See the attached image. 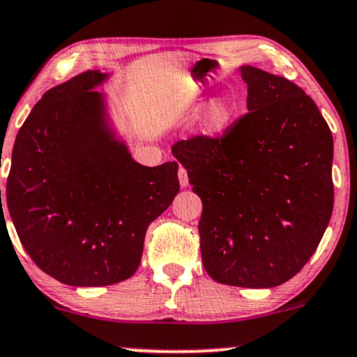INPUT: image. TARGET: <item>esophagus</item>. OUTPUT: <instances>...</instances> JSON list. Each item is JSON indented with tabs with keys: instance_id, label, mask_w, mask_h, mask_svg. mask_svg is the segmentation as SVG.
I'll use <instances>...</instances> for the list:
<instances>
[{
	"instance_id": "obj_1",
	"label": "esophagus",
	"mask_w": 357,
	"mask_h": 357,
	"mask_svg": "<svg viewBox=\"0 0 357 357\" xmlns=\"http://www.w3.org/2000/svg\"><path fill=\"white\" fill-rule=\"evenodd\" d=\"M178 178H179V184H181V188H186L188 184H189V178H188V171L184 169L183 166H179Z\"/></svg>"
}]
</instances>
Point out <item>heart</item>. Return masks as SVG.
<instances>
[{"label":"heart","mask_w":357,"mask_h":357,"mask_svg":"<svg viewBox=\"0 0 357 357\" xmlns=\"http://www.w3.org/2000/svg\"><path fill=\"white\" fill-rule=\"evenodd\" d=\"M234 114H236V107H234L232 102L225 100V98L211 103L201 121L202 133L209 135V137H215V135L222 133L232 121Z\"/></svg>","instance_id":"b5f03b06"}]
</instances>
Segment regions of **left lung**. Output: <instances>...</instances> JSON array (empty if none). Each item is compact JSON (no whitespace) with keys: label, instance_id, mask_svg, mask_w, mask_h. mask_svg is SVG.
I'll return each mask as SVG.
<instances>
[{"label":"left lung","instance_id":"obj_1","mask_svg":"<svg viewBox=\"0 0 357 357\" xmlns=\"http://www.w3.org/2000/svg\"><path fill=\"white\" fill-rule=\"evenodd\" d=\"M241 75L249 112L222 137L181 139L171 151L202 201L209 277L272 288L305 267L331 219L333 135L298 85L252 66Z\"/></svg>","mask_w":357,"mask_h":357}]
</instances>
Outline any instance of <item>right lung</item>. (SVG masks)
<instances>
[{"instance_id":"obj_1","label":"right lung","mask_w":357,"mask_h":357,"mask_svg":"<svg viewBox=\"0 0 357 357\" xmlns=\"http://www.w3.org/2000/svg\"><path fill=\"white\" fill-rule=\"evenodd\" d=\"M107 77L87 70L44 93L17 132L6 183L22 247L70 287L132 277L148 225L179 191L176 161L142 166L110 132L93 90Z\"/></svg>"}]
</instances>
